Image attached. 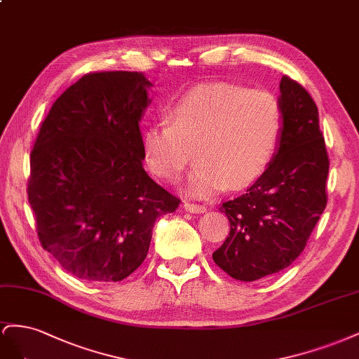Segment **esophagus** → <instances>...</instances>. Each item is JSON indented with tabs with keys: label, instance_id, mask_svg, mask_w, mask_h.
<instances>
[{
	"label": "esophagus",
	"instance_id": "34e87169",
	"mask_svg": "<svg viewBox=\"0 0 359 359\" xmlns=\"http://www.w3.org/2000/svg\"><path fill=\"white\" fill-rule=\"evenodd\" d=\"M183 209L185 210H188V212H192V213H203V212H206V206H204V204H197V203H188V201H185L183 203Z\"/></svg>",
	"mask_w": 359,
	"mask_h": 359
}]
</instances>
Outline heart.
<instances>
[{
  "instance_id": "heart-1",
  "label": "heart",
  "mask_w": 359,
  "mask_h": 359,
  "mask_svg": "<svg viewBox=\"0 0 359 359\" xmlns=\"http://www.w3.org/2000/svg\"><path fill=\"white\" fill-rule=\"evenodd\" d=\"M283 134V108L271 91L229 83L189 90L167 111V121L142 132V155L156 177L177 182L191 161V196L248 187L271 165Z\"/></svg>"
}]
</instances>
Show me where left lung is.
<instances>
[{"instance_id":"left-lung-1","label":"left lung","mask_w":359,"mask_h":359,"mask_svg":"<svg viewBox=\"0 0 359 359\" xmlns=\"http://www.w3.org/2000/svg\"><path fill=\"white\" fill-rule=\"evenodd\" d=\"M283 134L262 176L242 196L222 203L230 233L213 262L239 281L280 272L298 259L326 208L330 171L319 111L301 84L280 83Z\"/></svg>"}]
</instances>
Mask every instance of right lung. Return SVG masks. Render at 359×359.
<instances>
[{
    "instance_id": "add662e5",
    "label": "right lung",
    "mask_w": 359,
    "mask_h": 359,
    "mask_svg": "<svg viewBox=\"0 0 359 359\" xmlns=\"http://www.w3.org/2000/svg\"><path fill=\"white\" fill-rule=\"evenodd\" d=\"M150 86L140 72L87 74L40 126L27 189L37 236L81 280H125L147 257L155 221L179 208L142 168Z\"/></svg>"
}]
</instances>
